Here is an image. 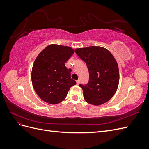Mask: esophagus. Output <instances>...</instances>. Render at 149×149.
Listing matches in <instances>:
<instances>
[{"label": "esophagus", "instance_id": "1", "mask_svg": "<svg viewBox=\"0 0 149 149\" xmlns=\"http://www.w3.org/2000/svg\"><path fill=\"white\" fill-rule=\"evenodd\" d=\"M76 83H77V84H79L80 83V80L78 79V80L76 81Z\"/></svg>", "mask_w": 149, "mask_h": 149}]
</instances>
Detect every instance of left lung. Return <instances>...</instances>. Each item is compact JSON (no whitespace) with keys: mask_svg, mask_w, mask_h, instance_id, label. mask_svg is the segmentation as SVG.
Returning a JSON list of instances; mask_svg holds the SVG:
<instances>
[{"mask_svg":"<svg viewBox=\"0 0 149 149\" xmlns=\"http://www.w3.org/2000/svg\"><path fill=\"white\" fill-rule=\"evenodd\" d=\"M75 53L86 63L89 71L88 83L79 84L84 100L95 106L107 102L114 95L119 81V68L114 57L101 47L77 48Z\"/></svg>","mask_w":149,"mask_h":149,"instance_id":"8db88e82","label":"left lung"}]
</instances>
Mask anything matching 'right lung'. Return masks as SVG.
I'll list each match as a JSON object with an SVG mask.
<instances>
[{
  "label": "right lung",
  "mask_w": 149,
  "mask_h": 149,
  "mask_svg": "<svg viewBox=\"0 0 149 149\" xmlns=\"http://www.w3.org/2000/svg\"><path fill=\"white\" fill-rule=\"evenodd\" d=\"M74 52L68 47L50 45L35 59L31 81L35 92L45 102L52 104L61 102L70 88L76 84L65 64Z\"/></svg>",
  "instance_id": "obj_1"
}]
</instances>
